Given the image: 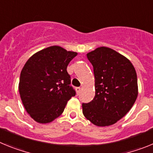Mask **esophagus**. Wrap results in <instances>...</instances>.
Returning <instances> with one entry per match:
<instances>
[{
    "instance_id": "obj_1",
    "label": "esophagus",
    "mask_w": 153,
    "mask_h": 153,
    "mask_svg": "<svg viewBox=\"0 0 153 153\" xmlns=\"http://www.w3.org/2000/svg\"><path fill=\"white\" fill-rule=\"evenodd\" d=\"M80 87H76V93H77V94H79V93H80Z\"/></svg>"
}]
</instances>
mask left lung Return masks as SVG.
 <instances>
[{"instance_id": "1", "label": "left lung", "mask_w": 153, "mask_h": 153, "mask_svg": "<svg viewBox=\"0 0 153 153\" xmlns=\"http://www.w3.org/2000/svg\"><path fill=\"white\" fill-rule=\"evenodd\" d=\"M95 76V97L83 113L97 126L113 125L130 110L138 96L136 70L126 57L106 47L88 53Z\"/></svg>"}]
</instances>
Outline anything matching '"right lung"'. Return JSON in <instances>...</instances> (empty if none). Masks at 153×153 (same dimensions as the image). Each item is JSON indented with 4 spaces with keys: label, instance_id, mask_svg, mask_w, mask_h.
<instances>
[{
    "label": "right lung",
    "instance_id": "right-lung-1",
    "mask_svg": "<svg viewBox=\"0 0 153 153\" xmlns=\"http://www.w3.org/2000/svg\"><path fill=\"white\" fill-rule=\"evenodd\" d=\"M77 53L52 46L36 53L23 67L19 92L24 106L39 123H48L63 113L76 95L67 66Z\"/></svg>",
    "mask_w": 153,
    "mask_h": 153
}]
</instances>
